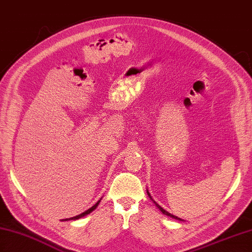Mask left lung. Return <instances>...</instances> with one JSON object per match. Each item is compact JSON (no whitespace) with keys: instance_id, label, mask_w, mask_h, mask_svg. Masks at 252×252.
<instances>
[{"instance_id":"left-lung-1","label":"left lung","mask_w":252,"mask_h":252,"mask_svg":"<svg viewBox=\"0 0 252 252\" xmlns=\"http://www.w3.org/2000/svg\"><path fill=\"white\" fill-rule=\"evenodd\" d=\"M148 192V195H149V197H150V199L152 200V201H153V199L151 198V196H150V193H149V191H147ZM154 203H156V205L158 206V208L160 210V212H162L163 213V214H165V215H167V216H170V217H172V218H175V219H178V220H182V219L181 218H179V217H177V216H175V215H172V214H170V213H168V212H167V211H165L163 208H162V206H159L156 201H153Z\"/></svg>"}]
</instances>
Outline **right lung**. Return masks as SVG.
Segmentation results:
<instances>
[{
    "mask_svg": "<svg viewBox=\"0 0 252 252\" xmlns=\"http://www.w3.org/2000/svg\"><path fill=\"white\" fill-rule=\"evenodd\" d=\"M100 201H101V200H99L98 202H96L94 205H93L92 208L88 209L87 211L83 212L82 214H80V215H76V216H74V217H71V218H66V219H63V220H64V221H67V220H75V219H79V218H81V217H83V216H85V215L89 214V213H92V212H93V211H94V210L96 208V206H98V204L100 203Z\"/></svg>",
    "mask_w": 252,
    "mask_h": 252,
    "instance_id": "add662e5",
    "label": "right lung"
}]
</instances>
